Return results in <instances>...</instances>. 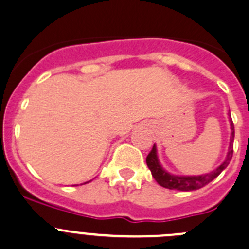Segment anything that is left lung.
<instances>
[{
  "label": "left lung",
  "mask_w": 249,
  "mask_h": 249,
  "mask_svg": "<svg viewBox=\"0 0 249 249\" xmlns=\"http://www.w3.org/2000/svg\"><path fill=\"white\" fill-rule=\"evenodd\" d=\"M233 139H235V127H233V123L231 120V137H230V146H229L228 156H226L225 160L223 161L221 165H219L215 170H213L209 174H204V175L198 176H175L171 174L166 173L161 165L159 164L158 157H157V148L156 144H153V148L148 153L146 158L147 166L151 170L152 176L154 180L159 183L160 186L165 187L169 190H178V191H194V190H198L208 185L211 181H213L216 176L220 175L221 171L229 165L231 158L233 154Z\"/></svg>",
  "instance_id": "1"
}]
</instances>
